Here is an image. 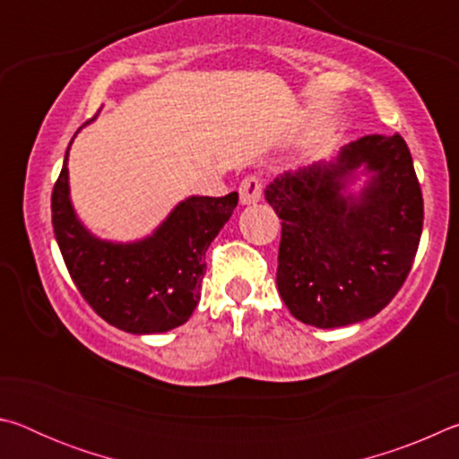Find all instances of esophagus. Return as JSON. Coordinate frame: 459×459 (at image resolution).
<instances>
[{
	"label": "esophagus",
	"instance_id": "esophagus-1",
	"mask_svg": "<svg viewBox=\"0 0 459 459\" xmlns=\"http://www.w3.org/2000/svg\"><path fill=\"white\" fill-rule=\"evenodd\" d=\"M240 204H257L263 196V182L259 176H247L238 186Z\"/></svg>",
	"mask_w": 459,
	"mask_h": 459
}]
</instances>
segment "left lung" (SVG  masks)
<instances>
[{
    "label": "left lung",
    "instance_id": "1",
    "mask_svg": "<svg viewBox=\"0 0 459 459\" xmlns=\"http://www.w3.org/2000/svg\"><path fill=\"white\" fill-rule=\"evenodd\" d=\"M265 198L281 219L277 290L299 322L340 328L368 320L405 283L423 196L399 134L364 135L332 160L285 172Z\"/></svg>",
    "mask_w": 459,
    "mask_h": 459
}]
</instances>
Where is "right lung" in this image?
Returning a JSON list of instances; mask_svg holds the SVG:
<instances>
[{"label": "right lung", "instance_id": "1", "mask_svg": "<svg viewBox=\"0 0 459 459\" xmlns=\"http://www.w3.org/2000/svg\"><path fill=\"white\" fill-rule=\"evenodd\" d=\"M68 150L52 192V227L76 290L105 322L137 336L188 322L206 273L204 255L232 216L238 194L190 196L176 204L152 235L129 243L105 240L92 235L74 212Z\"/></svg>", "mask_w": 459, "mask_h": 459}]
</instances>
